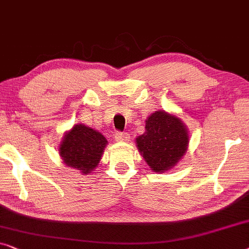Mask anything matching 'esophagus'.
Listing matches in <instances>:
<instances>
[{"instance_id": "34e87169", "label": "esophagus", "mask_w": 249, "mask_h": 249, "mask_svg": "<svg viewBox=\"0 0 249 249\" xmlns=\"http://www.w3.org/2000/svg\"><path fill=\"white\" fill-rule=\"evenodd\" d=\"M129 135L127 134V133H116L115 134V140L118 142H128L129 141Z\"/></svg>"}]
</instances>
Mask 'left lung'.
<instances>
[{
    "instance_id": "1",
    "label": "left lung",
    "mask_w": 249,
    "mask_h": 249,
    "mask_svg": "<svg viewBox=\"0 0 249 249\" xmlns=\"http://www.w3.org/2000/svg\"><path fill=\"white\" fill-rule=\"evenodd\" d=\"M139 152L153 173L173 169L185 156L188 128L176 115L157 110L145 120V132L135 139Z\"/></svg>"
}]
</instances>
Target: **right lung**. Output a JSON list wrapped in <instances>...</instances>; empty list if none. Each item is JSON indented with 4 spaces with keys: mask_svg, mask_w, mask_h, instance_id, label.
I'll list each match as a JSON object with an SVG mask.
<instances>
[{
    "mask_svg": "<svg viewBox=\"0 0 249 249\" xmlns=\"http://www.w3.org/2000/svg\"><path fill=\"white\" fill-rule=\"evenodd\" d=\"M107 144L100 132L85 124H75L64 133L58 151L66 167L90 175L98 167Z\"/></svg>",
    "mask_w": 249,
    "mask_h": 249,
    "instance_id": "right-lung-1",
    "label": "right lung"
}]
</instances>
